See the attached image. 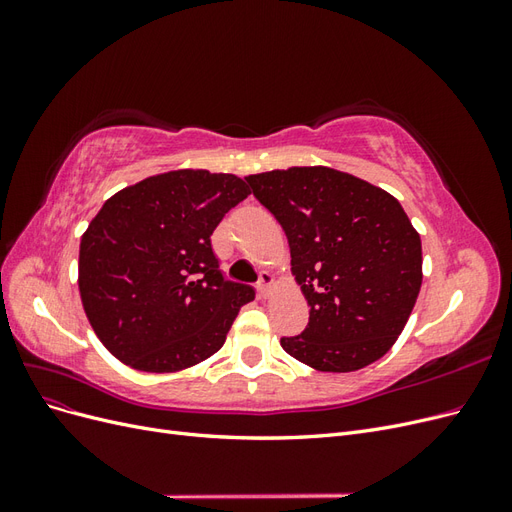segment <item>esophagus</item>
<instances>
[{
    "instance_id": "esophagus-1",
    "label": "esophagus",
    "mask_w": 512,
    "mask_h": 512,
    "mask_svg": "<svg viewBox=\"0 0 512 512\" xmlns=\"http://www.w3.org/2000/svg\"><path fill=\"white\" fill-rule=\"evenodd\" d=\"M273 288V275L269 271H262L258 277V294L262 299H267Z\"/></svg>"
}]
</instances>
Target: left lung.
I'll use <instances>...</instances> for the list:
<instances>
[{
    "label": "left lung",
    "instance_id": "obj_1",
    "mask_svg": "<svg viewBox=\"0 0 512 512\" xmlns=\"http://www.w3.org/2000/svg\"><path fill=\"white\" fill-rule=\"evenodd\" d=\"M282 224L290 267L309 305L294 359L331 374L371 365L404 331L423 284L421 237L399 200L329 166L245 177Z\"/></svg>",
    "mask_w": 512,
    "mask_h": 512
}]
</instances>
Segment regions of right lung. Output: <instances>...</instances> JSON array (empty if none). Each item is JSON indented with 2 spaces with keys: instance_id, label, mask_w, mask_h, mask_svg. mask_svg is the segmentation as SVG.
I'll return each instance as SVG.
<instances>
[{
  "instance_id": "right-lung-1",
  "label": "right lung",
  "mask_w": 512,
  "mask_h": 512,
  "mask_svg": "<svg viewBox=\"0 0 512 512\" xmlns=\"http://www.w3.org/2000/svg\"><path fill=\"white\" fill-rule=\"evenodd\" d=\"M247 196L237 175L181 168L106 200L81 237L79 292L115 359L170 374L224 346L254 288L224 280L211 235Z\"/></svg>"
}]
</instances>
